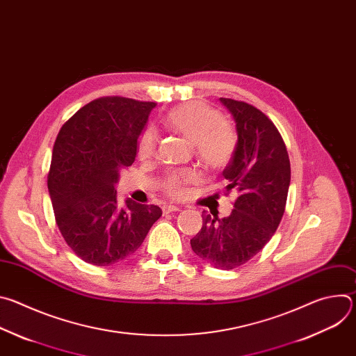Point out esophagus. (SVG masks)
Instances as JSON below:
<instances>
[{
    "mask_svg": "<svg viewBox=\"0 0 356 356\" xmlns=\"http://www.w3.org/2000/svg\"><path fill=\"white\" fill-rule=\"evenodd\" d=\"M162 211H163V214H170V213H175V211H180V209L176 207V206L168 204V206H163V207H162Z\"/></svg>",
    "mask_w": 356,
    "mask_h": 356,
    "instance_id": "obj_1",
    "label": "esophagus"
}]
</instances>
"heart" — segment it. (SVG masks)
<instances>
[{"instance_id": "obj_1", "label": "heart", "mask_w": 356, "mask_h": 356, "mask_svg": "<svg viewBox=\"0 0 356 356\" xmlns=\"http://www.w3.org/2000/svg\"><path fill=\"white\" fill-rule=\"evenodd\" d=\"M165 127L194 145L195 155L206 169L211 172L224 170L234 159L238 136L234 128L224 122L222 115L202 103H187L172 110L165 121ZM158 146V135L154 129H145L136 146L140 161L154 158ZM194 170L170 173L165 181V191L175 197H184L190 184L198 181Z\"/></svg>"}]
</instances>
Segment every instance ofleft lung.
Returning a JSON list of instances; mask_svg holds the SVG:
<instances>
[{"label":"left lung","instance_id":"8db88e82","mask_svg":"<svg viewBox=\"0 0 356 356\" xmlns=\"http://www.w3.org/2000/svg\"><path fill=\"white\" fill-rule=\"evenodd\" d=\"M236 122L238 145L224 169L225 195L236 194L225 218L202 213V227L190 239L195 255L222 270L235 269L257 255L275 235L286 209L290 161L275 124L245 101L220 98Z\"/></svg>","mask_w":356,"mask_h":356}]
</instances>
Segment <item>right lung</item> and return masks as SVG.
Here are the masks:
<instances>
[{
	"instance_id": "right-lung-1",
	"label": "right lung",
	"mask_w": 356,
	"mask_h": 356,
	"mask_svg": "<svg viewBox=\"0 0 356 356\" xmlns=\"http://www.w3.org/2000/svg\"><path fill=\"white\" fill-rule=\"evenodd\" d=\"M156 103L101 97L60 128L47 175L55 220L76 255L94 266L125 261L162 216L158 206L117 202L120 170L136 156L138 138Z\"/></svg>"
}]
</instances>
